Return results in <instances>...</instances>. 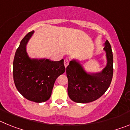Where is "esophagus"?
Returning a JSON list of instances; mask_svg holds the SVG:
<instances>
[{"mask_svg":"<svg viewBox=\"0 0 130 130\" xmlns=\"http://www.w3.org/2000/svg\"><path fill=\"white\" fill-rule=\"evenodd\" d=\"M64 64L65 68H66L68 66V65L69 64V59L68 58H65L64 61Z\"/></svg>","mask_w":130,"mask_h":130,"instance_id":"esophagus-1","label":"esophagus"}]
</instances>
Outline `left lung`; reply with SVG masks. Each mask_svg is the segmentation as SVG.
<instances>
[{
    "mask_svg": "<svg viewBox=\"0 0 130 130\" xmlns=\"http://www.w3.org/2000/svg\"><path fill=\"white\" fill-rule=\"evenodd\" d=\"M104 48L107 64L101 72H87L78 60L73 59L66 68L68 80V93L76 103L86 104L101 97L109 87L113 75V57L109 42L107 40Z\"/></svg>",
    "mask_w": 130,
    "mask_h": 130,
    "instance_id": "left-lung-1",
    "label": "left lung"
}]
</instances>
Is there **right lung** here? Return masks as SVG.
Masks as SVG:
<instances>
[{"mask_svg":"<svg viewBox=\"0 0 130 130\" xmlns=\"http://www.w3.org/2000/svg\"><path fill=\"white\" fill-rule=\"evenodd\" d=\"M34 31L30 32L20 42L15 54L13 75L15 85L20 94L32 102L42 103L51 97L57 78L65 72L64 60L31 58L26 45Z\"/></svg>","mask_w":130,"mask_h":130,"instance_id":"add662e5","label":"right lung"}]
</instances>
